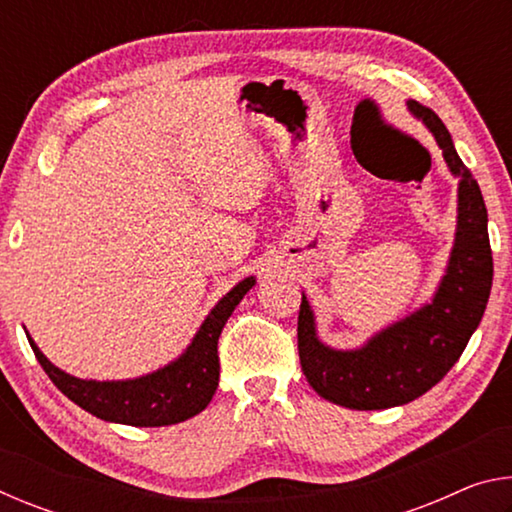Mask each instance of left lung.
Instances as JSON below:
<instances>
[{
  "label": "left lung",
  "instance_id": "obj_1",
  "mask_svg": "<svg viewBox=\"0 0 512 512\" xmlns=\"http://www.w3.org/2000/svg\"><path fill=\"white\" fill-rule=\"evenodd\" d=\"M409 112L429 128L458 178L456 237L443 280L431 302L381 329L354 350L329 348L318 339L305 293L298 314L300 366L309 386L345 409L379 411L418 400L443 379L479 327L492 289L488 210L479 183L465 169L452 135L436 112L409 101Z\"/></svg>",
  "mask_w": 512,
  "mask_h": 512
}]
</instances>
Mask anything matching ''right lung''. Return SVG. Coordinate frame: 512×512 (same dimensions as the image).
<instances>
[{
	"label": "right lung",
	"mask_w": 512,
	"mask_h": 512,
	"mask_svg": "<svg viewBox=\"0 0 512 512\" xmlns=\"http://www.w3.org/2000/svg\"><path fill=\"white\" fill-rule=\"evenodd\" d=\"M253 287L255 277H244L237 287H232L216 302L203 325L198 327L192 343L176 361L135 379L97 381L67 375L40 352L29 332L27 339L42 370L58 386V391L65 393L81 409L106 422L131 424V427H167V424L194 418L210 404L216 386H219L216 343H219L221 329L228 323L241 298Z\"/></svg>",
	"instance_id": "1"
}]
</instances>
